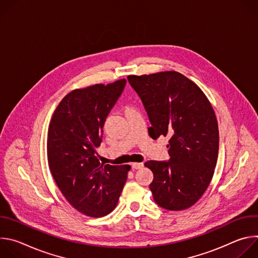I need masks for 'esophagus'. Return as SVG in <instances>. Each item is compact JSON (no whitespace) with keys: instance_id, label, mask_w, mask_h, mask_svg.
Instances as JSON below:
<instances>
[{"instance_id":"obj_1","label":"esophagus","mask_w":258,"mask_h":258,"mask_svg":"<svg viewBox=\"0 0 258 258\" xmlns=\"http://www.w3.org/2000/svg\"><path fill=\"white\" fill-rule=\"evenodd\" d=\"M143 166H144V163H142V162H134V163H132V168L133 169H140Z\"/></svg>"}]
</instances>
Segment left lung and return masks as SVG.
<instances>
[{
    "label": "left lung",
    "instance_id": "8db88e82",
    "mask_svg": "<svg viewBox=\"0 0 258 258\" xmlns=\"http://www.w3.org/2000/svg\"><path fill=\"white\" fill-rule=\"evenodd\" d=\"M140 96L156 140L169 137V161L150 160L154 201L167 210L194 205L212 179L218 155V125L211 103L202 90L176 71L128 76Z\"/></svg>",
    "mask_w": 258,
    "mask_h": 258
}]
</instances>
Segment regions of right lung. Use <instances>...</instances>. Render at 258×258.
<instances>
[{"mask_svg":"<svg viewBox=\"0 0 258 258\" xmlns=\"http://www.w3.org/2000/svg\"><path fill=\"white\" fill-rule=\"evenodd\" d=\"M125 83L122 79L71 91L50 121L47 153L52 175L66 200L91 217L105 216L116 207L131 169L128 164H103L97 156L106 117Z\"/></svg>","mask_w":258,"mask_h":258,"instance_id":"obj_1","label":"right lung"}]
</instances>
